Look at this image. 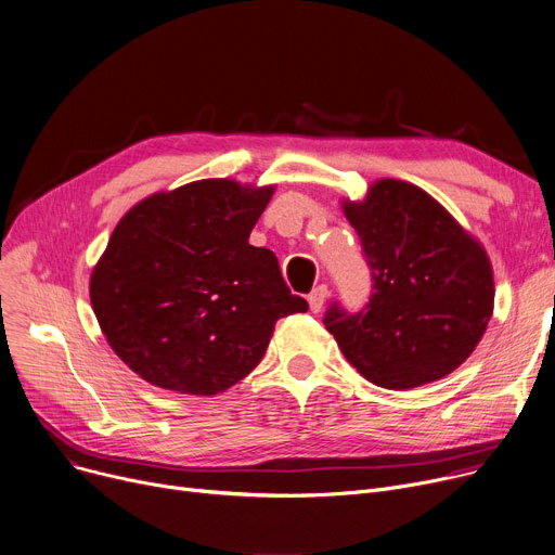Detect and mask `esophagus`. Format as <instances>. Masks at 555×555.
Listing matches in <instances>:
<instances>
[{"label": "esophagus", "instance_id": "34e87169", "mask_svg": "<svg viewBox=\"0 0 555 555\" xmlns=\"http://www.w3.org/2000/svg\"><path fill=\"white\" fill-rule=\"evenodd\" d=\"M327 299V285H317L310 294H308V304H310V310L312 312H319L323 308Z\"/></svg>", "mask_w": 555, "mask_h": 555}]
</instances>
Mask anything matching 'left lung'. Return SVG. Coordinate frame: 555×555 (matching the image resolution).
<instances>
[{
    "label": "left lung",
    "mask_w": 555,
    "mask_h": 555,
    "mask_svg": "<svg viewBox=\"0 0 555 555\" xmlns=\"http://www.w3.org/2000/svg\"><path fill=\"white\" fill-rule=\"evenodd\" d=\"M373 289L348 312L332 301L323 325L375 386L405 390L447 377L482 339L493 312L491 263L455 218L415 184L379 180L344 205Z\"/></svg>",
    "instance_id": "1"
}]
</instances>
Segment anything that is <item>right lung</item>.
<instances>
[{
	"instance_id": "1",
	"label": "right lung",
	"mask_w": 555,
	"mask_h": 555,
	"mask_svg": "<svg viewBox=\"0 0 555 555\" xmlns=\"http://www.w3.org/2000/svg\"><path fill=\"white\" fill-rule=\"evenodd\" d=\"M272 192L190 182L144 198L111 234L91 304L111 348L144 382L223 392L263 359L281 317L308 312L274 251L249 245Z\"/></svg>"
}]
</instances>
